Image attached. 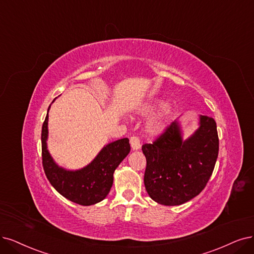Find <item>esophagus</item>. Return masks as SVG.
Returning a JSON list of instances; mask_svg holds the SVG:
<instances>
[{"instance_id": "esophagus-1", "label": "esophagus", "mask_w": 254, "mask_h": 254, "mask_svg": "<svg viewBox=\"0 0 254 254\" xmlns=\"http://www.w3.org/2000/svg\"><path fill=\"white\" fill-rule=\"evenodd\" d=\"M129 143H130V146H132L133 151H138V149H140V147H141V144H140V140L136 136L130 137Z\"/></svg>"}]
</instances>
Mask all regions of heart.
<instances>
[{
	"instance_id": "obj_1",
	"label": "heart",
	"mask_w": 254,
	"mask_h": 254,
	"mask_svg": "<svg viewBox=\"0 0 254 254\" xmlns=\"http://www.w3.org/2000/svg\"><path fill=\"white\" fill-rule=\"evenodd\" d=\"M163 106H164V102L161 100H154L152 102L145 103V105H143L138 110V115L141 117L151 116L156 111L161 109ZM174 113H175V108L173 106H165L160 114L148 121L147 124L148 133H151L152 135H158L164 132L166 127H168V125H170V121L174 116Z\"/></svg>"
}]
</instances>
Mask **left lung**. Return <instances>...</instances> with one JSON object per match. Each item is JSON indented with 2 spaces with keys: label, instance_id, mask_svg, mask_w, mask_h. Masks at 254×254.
<instances>
[{
  "label": "left lung",
  "instance_id": "1",
  "mask_svg": "<svg viewBox=\"0 0 254 254\" xmlns=\"http://www.w3.org/2000/svg\"><path fill=\"white\" fill-rule=\"evenodd\" d=\"M146 158L145 190L162 205H181L198 195L207 184L219 154L217 124L199 116V127L183 138L179 121H175L154 143L142 145Z\"/></svg>",
  "mask_w": 254,
  "mask_h": 254
}]
</instances>
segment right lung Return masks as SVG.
I'll return each instance as SVG.
<instances>
[{"mask_svg":"<svg viewBox=\"0 0 254 254\" xmlns=\"http://www.w3.org/2000/svg\"><path fill=\"white\" fill-rule=\"evenodd\" d=\"M50 107L42 127L43 166L49 182L65 199L79 205L90 206L106 199L113 185L115 170L130 151L128 139L122 138L108 143L80 170H67L54 161L47 146Z\"/></svg>","mask_w":254,"mask_h":254,"instance_id":"add662e5","label":"right lung"}]
</instances>
